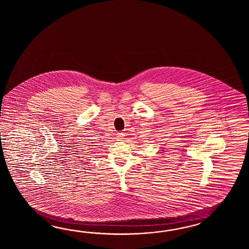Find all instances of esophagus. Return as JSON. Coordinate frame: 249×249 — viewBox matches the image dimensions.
I'll use <instances>...</instances> for the list:
<instances>
[{
  "label": "esophagus",
  "instance_id": "1",
  "mask_svg": "<svg viewBox=\"0 0 249 249\" xmlns=\"http://www.w3.org/2000/svg\"><path fill=\"white\" fill-rule=\"evenodd\" d=\"M117 140H122L124 138V133L123 132H118L117 134Z\"/></svg>",
  "mask_w": 249,
  "mask_h": 249
}]
</instances>
